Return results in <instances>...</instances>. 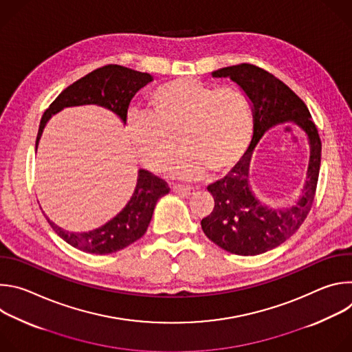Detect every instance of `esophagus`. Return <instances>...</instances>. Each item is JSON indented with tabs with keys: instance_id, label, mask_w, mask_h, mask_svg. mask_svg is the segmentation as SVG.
I'll list each match as a JSON object with an SVG mask.
<instances>
[{
	"instance_id": "1",
	"label": "esophagus",
	"mask_w": 352,
	"mask_h": 352,
	"mask_svg": "<svg viewBox=\"0 0 352 352\" xmlns=\"http://www.w3.org/2000/svg\"><path fill=\"white\" fill-rule=\"evenodd\" d=\"M173 192H175V193H178V195H182V196H190L193 192H195V189L193 188H189V186H182V185H174L173 186Z\"/></svg>"
}]
</instances>
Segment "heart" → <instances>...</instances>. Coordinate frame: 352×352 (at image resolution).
Returning <instances> with one entry per match:
<instances>
[{
    "instance_id": "b5f03b06",
    "label": "heart",
    "mask_w": 352,
    "mask_h": 352,
    "mask_svg": "<svg viewBox=\"0 0 352 352\" xmlns=\"http://www.w3.org/2000/svg\"><path fill=\"white\" fill-rule=\"evenodd\" d=\"M150 106V113L132 111L126 122L135 153L150 171H167L179 142L184 150L174 164L178 178L200 179L209 170L221 174L252 142V109L235 87L179 78L159 86Z\"/></svg>"
}]
</instances>
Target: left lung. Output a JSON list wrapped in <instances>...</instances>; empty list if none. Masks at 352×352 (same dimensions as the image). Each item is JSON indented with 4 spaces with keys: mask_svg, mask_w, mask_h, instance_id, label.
Masks as SVG:
<instances>
[{
    "mask_svg": "<svg viewBox=\"0 0 352 352\" xmlns=\"http://www.w3.org/2000/svg\"><path fill=\"white\" fill-rule=\"evenodd\" d=\"M212 76L230 78L246 96L254 114V136L231 173L208 186L214 197V209L200 226L206 236L227 252L241 256L261 255L285 242L307 219L319 178L322 142L305 103L267 71L241 64L220 68ZM287 122L298 126L309 139L307 181L292 207L273 208L252 190L250 162L260 139L274 126Z\"/></svg>",
    "mask_w": 352,
    "mask_h": 352,
    "instance_id": "8db88e82",
    "label": "left lung"
}]
</instances>
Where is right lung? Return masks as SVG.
Listing matches in <instances>:
<instances>
[{
    "instance_id": "add662e5",
    "label": "right lung",
    "mask_w": 352,
    "mask_h": 352,
    "mask_svg": "<svg viewBox=\"0 0 352 352\" xmlns=\"http://www.w3.org/2000/svg\"><path fill=\"white\" fill-rule=\"evenodd\" d=\"M152 80L153 76L150 74L121 65H106L80 78L63 90L52 106L44 111L37 132L36 152L50 118L67 107L98 106L114 113L125 125L132 97ZM168 192L170 189L163 179L148 171L139 170L136 186L128 204L116 217L102 227L87 232H72L57 226L47 216L45 219L52 228L71 246L86 254L109 255L133 243L146 232L157 200Z\"/></svg>"
}]
</instances>
